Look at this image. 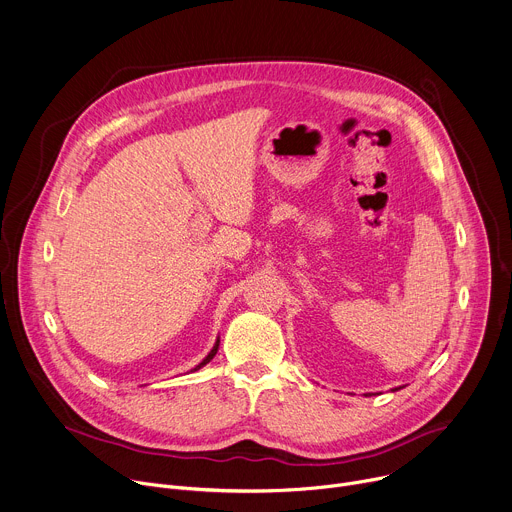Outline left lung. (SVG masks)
<instances>
[{
	"label": "left lung",
	"instance_id": "1",
	"mask_svg": "<svg viewBox=\"0 0 512 512\" xmlns=\"http://www.w3.org/2000/svg\"><path fill=\"white\" fill-rule=\"evenodd\" d=\"M401 388H405V386H396V388H392V392H396V390H401ZM366 396H372V394H366Z\"/></svg>",
	"mask_w": 512,
	"mask_h": 512
}]
</instances>
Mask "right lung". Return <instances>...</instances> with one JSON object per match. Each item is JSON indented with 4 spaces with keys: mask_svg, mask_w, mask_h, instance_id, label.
<instances>
[{
    "mask_svg": "<svg viewBox=\"0 0 512 512\" xmlns=\"http://www.w3.org/2000/svg\"><path fill=\"white\" fill-rule=\"evenodd\" d=\"M217 348H219V337H217V342H215V346H213V348H211V352H209V354H207V356H205V358H203V362H201V364H197V366H195V368H193V370H191V372H197V370H199V368H203V366H205V364H209V362H211V360H213V356H215V354H217Z\"/></svg>",
    "mask_w": 512,
    "mask_h": 512,
    "instance_id": "add662e5",
    "label": "right lung"
}]
</instances>
